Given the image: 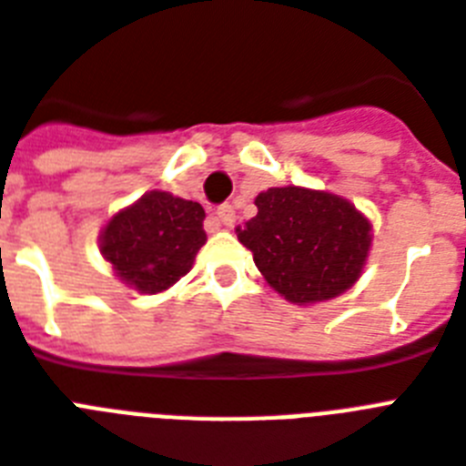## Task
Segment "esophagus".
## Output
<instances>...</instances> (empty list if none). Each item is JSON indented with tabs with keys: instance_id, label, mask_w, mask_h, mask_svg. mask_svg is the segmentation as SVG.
<instances>
[{
	"instance_id": "esophagus-1",
	"label": "esophagus",
	"mask_w": 466,
	"mask_h": 466,
	"mask_svg": "<svg viewBox=\"0 0 466 466\" xmlns=\"http://www.w3.org/2000/svg\"><path fill=\"white\" fill-rule=\"evenodd\" d=\"M215 215H218V219H219V222H222V225H225V227H232L234 222H237V210H234V205H229V203L219 205L218 212H215Z\"/></svg>"
}]
</instances>
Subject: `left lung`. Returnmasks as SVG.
I'll list each match as a JSON object with an SVG mask.
<instances>
[{
    "instance_id": "8db88e82",
    "label": "left lung",
    "mask_w": 466,
    "mask_h": 466,
    "mask_svg": "<svg viewBox=\"0 0 466 466\" xmlns=\"http://www.w3.org/2000/svg\"><path fill=\"white\" fill-rule=\"evenodd\" d=\"M256 218L237 237L273 290L309 305L339 298L358 280L370 251V222L331 193L298 186L256 196Z\"/></svg>"
}]
</instances>
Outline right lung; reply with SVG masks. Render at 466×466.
Segmentation results:
<instances>
[{"label": "right lung", "mask_w": 466, "mask_h": 466, "mask_svg": "<svg viewBox=\"0 0 466 466\" xmlns=\"http://www.w3.org/2000/svg\"><path fill=\"white\" fill-rule=\"evenodd\" d=\"M205 210L164 190L118 212L101 234V254L120 280L147 295L167 290L193 266L205 244Z\"/></svg>", "instance_id": "1"}]
</instances>
